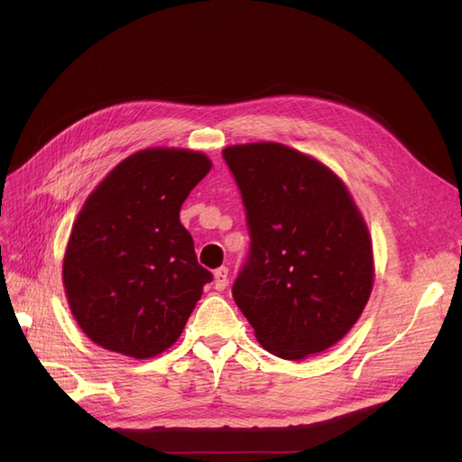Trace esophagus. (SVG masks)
<instances>
[{
	"label": "esophagus",
	"mask_w": 462,
	"mask_h": 462,
	"mask_svg": "<svg viewBox=\"0 0 462 462\" xmlns=\"http://www.w3.org/2000/svg\"><path fill=\"white\" fill-rule=\"evenodd\" d=\"M229 283V268H226V265H221V268H217L214 272V285L217 291H223L227 287Z\"/></svg>",
	"instance_id": "1"
}]
</instances>
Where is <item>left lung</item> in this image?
I'll use <instances>...</instances> for the list:
<instances>
[{"label":"left lung","instance_id":"8db88e82","mask_svg":"<svg viewBox=\"0 0 462 462\" xmlns=\"http://www.w3.org/2000/svg\"><path fill=\"white\" fill-rule=\"evenodd\" d=\"M221 156L250 233L236 306L272 355L326 351L356 324L374 283L372 241L351 194L324 163L283 144H236Z\"/></svg>","mask_w":462,"mask_h":462}]
</instances>
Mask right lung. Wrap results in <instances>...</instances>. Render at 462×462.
<instances>
[{
    "label": "right lung",
    "instance_id": "add662e5",
    "mask_svg": "<svg viewBox=\"0 0 462 462\" xmlns=\"http://www.w3.org/2000/svg\"><path fill=\"white\" fill-rule=\"evenodd\" d=\"M209 170L200 152L141 150L82 206L65 250L63 285L96 345L150 358L183 333L214 275L199 263L179 212Z\"/></svg>",
    "mask_w": 462,
    "mask_h": 462
}]
</instances>
